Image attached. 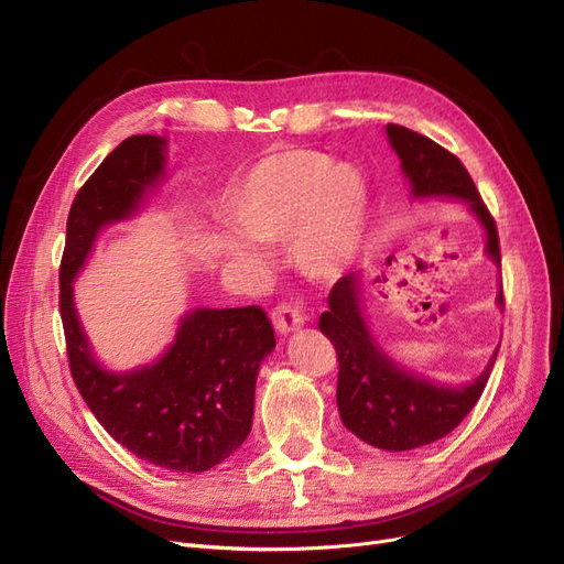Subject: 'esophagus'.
I'll return each mask as SVG.
<instances>
[{"instance_id": "1", "label": "esophagus", "mask_w": 564, "mask_h": 564, "mask_svg": "<svg viewBox=\"0 0 564 564\" xmlns=\"http://www.w3.org/2000/svg\"><path fill=\"white\" fill-rule=\"evenodd\" d=\"M270 317H273V324L278 328V334H282V336L296 332V328H301L303 322H305L303 313L294 303H280V305H275L273 313H270Z\"/></svg>"}]
</instances>
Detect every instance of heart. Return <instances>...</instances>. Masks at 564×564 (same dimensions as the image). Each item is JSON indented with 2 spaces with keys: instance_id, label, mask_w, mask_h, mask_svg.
I'll use <instances>...</instances> for the list:
<instances>
[{
  "instance_id": "heart-1",
  "label": "heart",
  "mask_w": 564,
  "mask_h": 564,
  "mask_svg": "<svg viewBox=\"0 0 564 564\" xmlns=\"http://www.w3.org/2000/svg\"><path fill=\"white\" fill-rule=\"evenodd\" d=\"M228 215L243 232H224L226 257L257 263V242L286 238L289 259L313 280H336L364 240L368 191L352 165H332L319 151L270 153L232 182Z\"/></svg>"
}]
</instances>
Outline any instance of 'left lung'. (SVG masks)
<instances>
[{"label":"left lung","mask_w":564,"mask_h":564,"mask_svg":"<svg viewBox=\"0 0 564 564\" xmlns=\"http://www.w3.org/2000/svg\"><path fill=\"white\" fill-rule=\"evenodd\" d=\"M387 138L401 159L413 196H453L469 203L488 232V254L501 263L497 224L462 161L424 134L387 123ZM497 303L503 305V289ZM319 332L334 343L338 357L336 401L349 432L382 451H413L448 436L480 399L497 352L488 368L467 387H441L403 371L376 345L361 315L359 278H340L328 310L319 317Z\"/></svg>","instance_id":"left-lung-1"}]
</instances>
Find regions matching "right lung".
<instances>
[{"mask_svg": "<svg viewBox=\"0 0 564 564\" xmlns=\"http://www.w3.org/2000/svg\"><path fill=\"white\" fill-rule=\"evenodd\" d=\"M163 149L156 134H132L76 193L61 261V317L74 384L107 434L149 464L198 474L236 453L251 430L259 366L275 347L263 307L193 310L156 364L109 373L93 359L72 301V280L97 230L138 209L163 174Z\"/></svg>", "mask_w": 564, "mask_h": 564, "instance_id": "right-lung-1", "label": "right lung"}]
</instances>
